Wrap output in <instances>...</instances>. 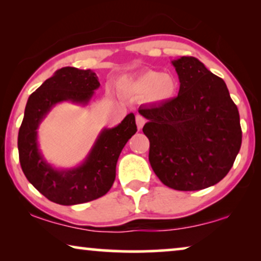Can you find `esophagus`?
Returning a JSON list of instances; mask_svg holds the SVG:
<instances>
[{"mask_svg": "<svg viewBox=\"0 0 261 261\" xmlns=\"http://www.w3.org/2000/svg\"><path fill=\"white\" fill-rule=\"evenodd\" d=\"M145 117L144 116H141V115H137V126H138V128L139 129H141L142 127H144V124H145Z\"/></svg>", "mask_w": 261, "mask_h": 261, "instance_id": "34e87169", "label": "esophagus"}]
</instances>
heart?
<instances>
[{
  "label": "heart",
  "instance_id": "b5f03b06",
  "mask_svg": "<svg viewBox=\"0 0 261 261\" xmlns=\"http://www.w3.org/2000/svg\"><path fill=\"white\" fill-rule=\"evenodd\" d=\"M117 89L126 96H137L153 105H162L174 98L178 92V81L172 73L155 70L142 71L137 76L122 77L117 81Z\"/></svg>",
  "mask_w": 261,
  "mask_h": 261
}]
</instances>
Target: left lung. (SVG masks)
<instances>
[{
    "instance_id": "left-lung-1",
    "label": "left lung",
    "mask_w": 261,
    "mask_h": 261,
    "mask_svg": "<svg viewBox=\"0 0 261 261\" xmlns=\"http://www.w3.org/2000/svg\"><path fill=\"white\" fill-rule=\"evenodd\" d=\"M179 78L177 97L140 107L148 121L149 164L163 184L174 190L209 188L226 177L241 147L238 107L222 78L195 57L172 60Z\"/></svg>"
}]
</instances>
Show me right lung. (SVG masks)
Listing matches in <instances>:
<instances>
[{
    "instance_id": "right-lung-1",
    "label": "right lung",
    "mask_w": 261,
    "mask_h": 261,
    "mask_svg": "<svg viewBox=\"0 0 261 261\" xmlns=\"http://www.w3.org/2000/svg\"><path fill=\"white\" fill-rule=\"evenodd\" d=\"M98 88L94 71L66 66L57 70L28 97L17 137L21 169L40 194L58 204H81L106 195L115 180L120 153L137 132L135 116L130 113L116 127L101 130L81 165L56 169L46 162L38 144L41 121L57 103L88 106Z\"/></svg>"
}]
</instances>
